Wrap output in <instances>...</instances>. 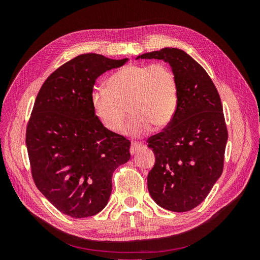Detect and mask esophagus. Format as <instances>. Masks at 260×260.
<instances>
[{
    "label": "esophagus",
    "mask_w": 260,
    "mask_h": 260,
    "mask_svg": "<svg viewBox=\"0 0 260 260\" xmlns=\"http://www.w3.org/2000/svg\"><path fill=\"white\" fill-rule=\"evenodd\" d=\"M144 148V146L141 144V143H132L131 144V147H130V154L133 156L136 155L137 153H139L141 149Z\"/></svg>",
    "instance_id": "obj_1"
}]
</instances>
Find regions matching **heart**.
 Returning <instances> with one entry per match:
<instances>
[{
  "instance_id": "heart-1",
  "label": "heart",
  "mask_w": 260,
  "mask_h": 260,
  "mask_svg": "<svg viewBox=\"0 0 260 260\" xmlns=\"http://www.w3.org/2000/svg\"><path fill=\"white\" fill-rule=\"evenodd\" d=\"M107 89L96 86L91 93L94 115L108 132L122 128L125 107L130 114L123 133L144 136L154 125L162 129L174 119L178 107V82L172 69L159 62L128 65L107 79Z\"/></svg>"
}]
</instances>
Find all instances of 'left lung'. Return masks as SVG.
Listing matches in <instances>:
<instances>
[{
    "mask_svg": "<svg viewBox=\"0 0 260 260\" xmlns=\"http://www.w3.org/2000/svg\"><path fill=\"white\" fill-rule=\"evenodd\" d=\"M139 58L168 62L178 82L174 119L147 141L155 155L148 192L165 209L188 211L206 199L222 174L228 130L221 100L206 70L182 50L165 48Z\"/></svg>",
    "mask_w": 260,
    "mask_h": 260,
    "instance_id": "obj_1",
    "label": "left lung"
}]
</instances>
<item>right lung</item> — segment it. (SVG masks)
Returning a JSON list of instances; mask_svg holds the SVG:
<instances>
[{
  "instance_id": "add662e5",
  "label": "right lung",
  "mask_w": 260,
  "mask_h": 260,
  "mask_svg": "<svg viewBox=\"0 0 260 260\" xmlns=\"http://www.w3.org/2000/svg\"><path fill=\"white\" fill-rule=\"evenodd\" d=\"M127 60L79 55L38 93L26 132L31 172L39 191L67 216L99 214L111 196L113 172L130 159L129 140L103 128L91 106L95 80Z\"/></svg>"
}]
</instances>
